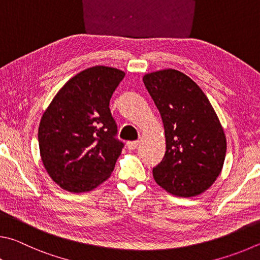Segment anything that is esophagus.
Returning a JSON list of instances; mask_svg holds the SVG:
<instances>
[{"label": "esophagus", "instance_id": "34e87169", "mask_svg": "<svg viewBox=\"0 0 260 260\" xmlns=\"http://www.w3.org/2000/svg\"><path fill=\"white\" fill-rule=\"evenodd\" d=\"M138 145H139L138 140H135V142H126V147L127 149H130V151H134V149L137 148Z\"/></svg>", "mask_w": 260, "mask_h": 260}]
</instances>
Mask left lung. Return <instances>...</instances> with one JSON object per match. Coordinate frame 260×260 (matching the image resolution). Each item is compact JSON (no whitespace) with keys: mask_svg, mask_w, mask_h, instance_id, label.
Listing matches in <instances>:
<instances>
[{"mask_svg":"<svg viewBox=\"0 0 260 260\" xmlns=\"http://www.w3.org/2000/svg\"><path fill=\"white\" fill-rule=\"evenodd\" d=\"M144 84L161 114L166 154L153 169L156 184L179 198L206 192L220 175L226 136L202 89L179 71L145 74Z\"/></svg>","mask_w":260,"mask_h":260,"instance_id":"left-lung-1","label":"left lung"}]
</instances>
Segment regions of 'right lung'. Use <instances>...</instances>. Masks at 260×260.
<instances>
[{
    "instance_id": "obj_1",
    "label": "right lung",
    "mask_w": 260,
    "mask_h": 260,
    "mask_svg": "<svg viewBox=\"0 0 260 260\" xmlns=\"http://www.w3.org/2000/svg\"><path fill=\"white\" fill-rule=\"evenodd\" d=\"M124 76L114 67L86 68L62 85L41 117V160L67 192H89L112 175L123 144L114 138L109 100Z\"/></svg>"
}]
</instances>
